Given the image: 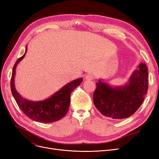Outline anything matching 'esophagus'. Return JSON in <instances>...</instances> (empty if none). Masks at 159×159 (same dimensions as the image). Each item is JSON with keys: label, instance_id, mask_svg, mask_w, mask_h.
<instances>
[{"label": "esophagus", "instance_id": "1", "mask_svg": "<svg viewBox=\"0 0 159 159\" xmlns=\"http://www.w3.org/2000/svg\"><path fill=\"white\" fill-rule=\"evenodd\" d=\"M85 79L87 80H91L93 79V76L91 74H88V75H86V76L85 77Z\"/></svg>", "mask_w": 159, "mask_h": 159}]
</instances>
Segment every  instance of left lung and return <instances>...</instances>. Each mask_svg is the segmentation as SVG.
<instances>
[{"label":"left lung","mask_w":159,"mask_h":159,"mask_svg":"<svg viewBox=\"0 0 159 159\" xmlns=\"http://www.w3.org/2000/svg\"><path fill=\"white\" fill-rule=\"evenodd\" d=\"M93 93V103L102 115L115 120L126 119L134 114L144 101L148 89V72L140 63L126 84L111 86L98 80Z\"/></svg>","instance_id":"8db88e82"}]
</instances>
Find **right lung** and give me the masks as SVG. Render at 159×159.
Returning a JSON list of instances; mask_svg holds the SVG:
<instances>
[{
    "label": "right lung",
    "instance_id": "obj_1",
    "mask_svg": "<svg viewBox=\"0 0 159 159\" xmlns=\"http://www.w3.org/2000/svg\"><path fill=\"white\" fill-rule=\"evenodd\" d=\"M27 52V46L24 54L15 62L11 79L12 95L22 111L33 120L41 123H51L62 119L68 111L70 96L72 91L79 86L83 79H75L64 86L53 95L40 101H32L22 97L16 91L15 86L16 68L23 59Z\"/></svg>",
    "mask_w": 159,
    "mask_h": 159
}]
</instances>
